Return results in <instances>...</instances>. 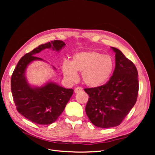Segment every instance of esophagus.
<instances>
[{"instance_id":"1","label":"esophagus","mask_w":155,"mask_h":155,"mask_svg":"<svg viewBox=\"0 0 155 155\" xmlns=\"http://www.w3.org/2000/svg\"><path fill=\"white\" fill-rule=\"evenodd\" d=\"M83 92V89L81 87H77L74 89V92L76 94L79 93V92Z\"/></svg>"}]
</instances>
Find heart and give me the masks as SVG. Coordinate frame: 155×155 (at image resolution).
<instances>
[{
  "label": "heart",
  "instance_id": "1",
  "mask_svg": "<svg viewBox=\"0 0 155 155\" xmlns=\"http://www.w3.org/2000/svg\"><path fill=\"white\" fill-rule=\"evenodd\" d=\"M114 70V61L109 55L96 51H81L74 55L71 63L62 65L64 77L70 82L76 81L78 72H82L83 83L91 88L101 87L109 81Z\"/></svg>",
  "mask_w": 155,
  "mask_h": 155
}]
</instances>
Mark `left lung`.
I'll list each match as a JSON object with an SVG mask.
<instances>
[{
    "label": "left lung",
    "instance_id": "1",
    "mask_svg": "<svg viewBox=\"0 0 155 155\" xmlns=\"http://www.w3.org/2000/svg\"><path fill=\"white\" fill-rule=\"evenodd\" d=\"M115 54V69L110 80L97 88H85L89 96L85 111L93 125L101 128L119 125L137 102L138 74L132 61L121 51Z\"/></svg>",
    "mask_w": 155,
    "mask_h": 155
}]
</instances>
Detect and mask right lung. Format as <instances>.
Wrapping results in <instances>:
<instances>
[{"mask_svg":"<svg viewBox=\"0 0 155 155\" xmlns=\"http://www.w3.org/2000/svg\"><path fill=\"white\" fill-rule=\"evenodd\" d=\"M66 46L56 40L41 45L25 54L18 62L11 79V90L14 103L19 113L28 120L39 125L54 123L63 112L72 96V88H65L49 80L41 87L31 85L26 78L28 67L35 61H43L36 54L45 49L59 52ZM54 70L56 68L53 67Z\"/></svg>","mask_w":155,"mask_h":155,"instance_id":"right-lung-1","label":"right lung"}]
</instances>
